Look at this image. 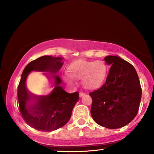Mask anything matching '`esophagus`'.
I'll return each instance as SVG.
<instances>
[{
  "label": "esophagus",
  "instance_id": "1",
  "mask_svg": "<svg viewBox=\"0 0 154 154\" xmlns=\"http://www.w3.org/2000/svg\"><path fill=\"white\" fill-rule=\"evenodd\" d=\"M85 94L84 93H83V92H80L79 93V97H82V96H85Z\"/></svg>",
  "mask_w": 154,
  "mask_h": 154
}]
</instances>
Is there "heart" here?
Listing matches in <instances>:
<instances>
[{
    "instance_id": "obj_1",
    "label": "heart",
    "mask_w": 154,
    "mask_h": 154,
    "mask_svg": "<svg viewBox=\"0 0 154 154\" xmlns=\"http://www.w3.org/2000/svg\"><path fill=\"white\" fill-rule=\"evenodd\" d=\"M108 66L103 60H76L67 66V73L63 79L69 84L73 83V79H82V84L85 90H96L105 83L108 76Z\"/></svg>"
}]
</instances>
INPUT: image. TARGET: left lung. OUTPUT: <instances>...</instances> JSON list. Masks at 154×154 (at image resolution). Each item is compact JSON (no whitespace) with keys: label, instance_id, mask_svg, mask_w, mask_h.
Instances as JSON below:
<instances>
[{"label":"left lung","instance_id":"1","mask_svg":"<svg viewBox=\"0 0 154 154\" xmlns=\"http://www.w3.org/2000/svg\"><path fill=\"white\" fill-rule=\"evenodd\" d=\"M111 66L106 82L90 93L91 115L101 126L117 129L128 124L137 115L142 90L134 66L118 56H107Z\"/></svg>","mask_w":154,"mask_h":154}]
</instances>
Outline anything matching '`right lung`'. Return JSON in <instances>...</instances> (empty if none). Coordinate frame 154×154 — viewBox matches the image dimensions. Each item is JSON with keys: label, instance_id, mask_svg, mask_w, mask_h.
<instances>
[{"label": "right lung", "instance_id": "add662e5", "mask_svg": "<svg viewBox=\"0 0 154 154\" xmlns=\"http://www.w3.org/2000/svg\"><path fill=\"white\" fill-rule=\"evenodd\" d=\"M63 65L60 57L43 56L30 62L23 71L17 88L19 111L24 121L39 131L51 132L64 126L71 118L72 111L79 100V93H67L61 86L62 80L57 73ZM44 74L53 87L47 95L38 96L26 87L27 76L31 72Z\"/></svg>", "mask_w": 154, "mask_h": 154}]
</instances>
